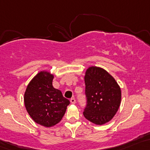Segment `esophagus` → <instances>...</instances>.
<instances>
[{"mask_svg": "<svg viewBox=\"0 0 150 150\" xmlns=\"http://www.w3.org/2000/svg\"><path fill=\"white\" fill-rule=\"evenodd\" d=\"M70 103H71L72 104H75V103H76V100H75V98H71V99H70Z\"/></svg>", "mask_w": 150, "mask_h": 150, "instance_id": "obj_1", "label": "esophagus"}]
</instances>
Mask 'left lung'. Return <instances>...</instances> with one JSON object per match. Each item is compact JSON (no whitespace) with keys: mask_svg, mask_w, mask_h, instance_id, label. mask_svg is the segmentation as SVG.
Here are the masks:
<instances>
[{"mask_svg":"<svg viewBox=\"0 0 150 150\" xmlns=\"http://www.w3.org/2000/svg\"><path fill=\"white\" fill-rule=\"evenodd\" d=\"M87 105L85 117L102 125L111 120L121 103V89L115 78L99 67H88L85 75Z\"/></svg>","mask_w":150,"mask_h":150,"instance_id":"obj_1","label":"left lung"}]
</instances>
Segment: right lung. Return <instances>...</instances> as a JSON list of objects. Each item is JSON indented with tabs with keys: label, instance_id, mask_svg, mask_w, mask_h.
Returning <instances> with one entry per match:
<instances>
[{
	"label": "right lung",
	"instance_id": "right-lung-1",
	"mask_svg": "<svg viewBox=\"0 0 150 150\" xmlns=\"http://www.w3.org/2000/svg\"><path fill=\"white\" fill-rule=\"evenodd\" d=\"M53 78L49 72L40 71L30 82L24 94L28 113L36 123L46 127L61 120L70 104L61 91L53 88Z\"/></svg>",
	"mask_w": 150,
	"mask_h": 150
}]
</instances>
